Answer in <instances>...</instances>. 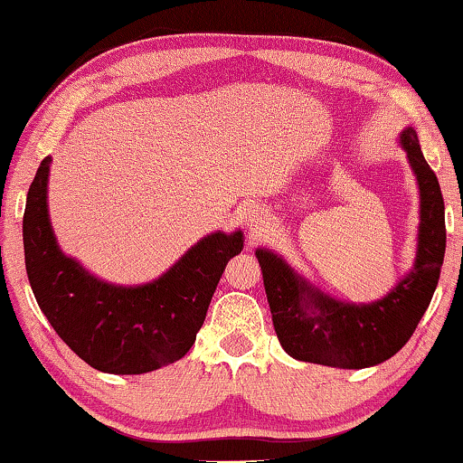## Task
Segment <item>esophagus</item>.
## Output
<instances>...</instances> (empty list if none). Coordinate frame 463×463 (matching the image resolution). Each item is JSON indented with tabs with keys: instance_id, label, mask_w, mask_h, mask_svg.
<instances>
[{
	"instance_id": "34e87169",
	"label": "esophagus",
	"mask_w": 463,
	"mask_h": 463,
	"mask_svg": "<svg viewBox=\"0 0 463 463\" xmlns=\"http://www.w3.org/2000/svg\"><path fill=\"white\" fill-rule=\"evenodd\" d=\"M244 221H246L248 230L260 232L265 227L267 215H265V211L260 209V206H250V209H246V213H244Z\"/></svg>"
}]
</instances>
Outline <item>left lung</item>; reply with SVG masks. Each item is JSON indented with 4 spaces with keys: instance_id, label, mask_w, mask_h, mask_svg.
Here are the masks:
<instances>
[{
    "instance_id": "1",
    "label": "left lung",
    "mask_w": 463,
    "mask_h": 463,
    "mask_svg": "<svg viewBox=\"0 0 463 463\" xmlns=\"http://www.w3.org/2000/svg\"><path fill=\"white\" fill-rule=\"evenodd\" d=\"M401 144L420 184L421 223L415 267L391 294L372 305H345L305 284L273 252L257 250L273 327L290 357L343 370L382 364L405 346L430 305L445 259V203L411 127Z\"/></svg>"
}]
</instances>
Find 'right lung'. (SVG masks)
Wrapping results in <instances>:
<instances>
[{"label":"right lung","instance_id":"right-lung-1","mask_svg":"<svg viewBox=\"0 0 463 463\" xmlns=\"http://www.w3.org/2000/svg\"><path fill=\"white\" fill-rule=\"evenodd\" d=\"M48 173L50 156L26 194L23 240L33 294L58 336L106 373H146L182 359L204 324L227 260L242 250V233L200 240L152 284H106L60 252L48 219Z\"/></svg>","mask_w":463,"mask_h":463}]
</instances>
